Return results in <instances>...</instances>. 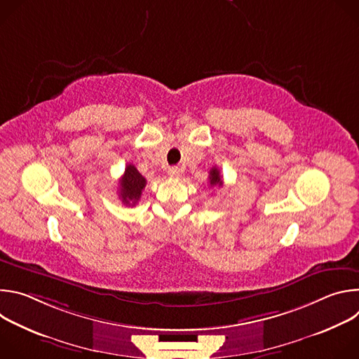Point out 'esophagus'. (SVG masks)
<instances>
[{
	"label": "esophagus",
	"mask_w": 359,
	"mask_h": 359,
	"mask_svg": "<svg viewBox=\"0 0 359 359\" xmlns=\"http://www.w3.org/2000/svg\"><path fill=\"white\" fill-rule=\"evenodd\" d=\"M168 175H169L170 177H173V179H179V177L182 176V169H180V168H176V166L169 168Z\"/></svg>",
	"instance_id": "1"
}]
</instances>
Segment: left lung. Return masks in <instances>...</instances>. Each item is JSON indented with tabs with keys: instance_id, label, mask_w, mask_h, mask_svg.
<instances>
[{
	"instance_id": "obj_1",
	"label": "left lung",
	"mask_w": 359,
	"mask_h": 359,
	"mask_svg": "<svg viewBox=\"0 0 359 359\" xmlns=\"http://www.w3.org/2000/svg\"><path fill=\"white\" fill-rule=\"evenodd\" d=\"M209 183H210V186H219V187L223 186L222 175H220V170H219L217 168H212V169H210V173H209Z\"/></svg>"
}]
</instances>
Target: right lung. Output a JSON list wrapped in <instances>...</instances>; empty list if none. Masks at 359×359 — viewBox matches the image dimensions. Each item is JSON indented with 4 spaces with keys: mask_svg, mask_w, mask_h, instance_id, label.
Here are the masks:
<instances>
[{
    "mask_svg": "<svg viewBox=\"0 0 359 359\" xmlns=\"http://www.w3.org/2000/svg\"><path fill=\"white\" fill-rule=\"evenodd\" d=\"M144 186L146 179L133 165H128L123 176L119 180V198L126 206H135L142 196Z\"/></svg>",
    "mask_w": 359,
    "mask_h": 359,
    "instance_id": "add662e5",
    "label": "right lung"
}]
</instances>
